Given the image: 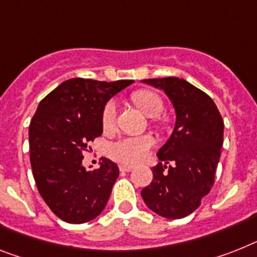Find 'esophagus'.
Returning a JSON list of instances; mask_svg holds the SVG:
<instances>
[{
    "label": "esophagus",
    "mask_w": 257,
    "mask_h": 257,
    "mask_svg": "<svg viewBox=\"0 0 257 257\" xmlns=\"http://www.w3.org/2000/svg\"><path fill=\"white\" fill-rule=\"evenodd\" d=\"M119 169H120V172H131L134 169V167L133 165L122 164V165H119Z\"/></svg>",
    "instance_id": "esophagus-1"
}]
</instances>
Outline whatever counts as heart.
Listing matches in <instances>:
<instances>
[{"mask_svg":"<svg viewBox=\"0 0 257 257\" xmlns=\"http://www.w3.org/2000/svg\"><path fill=\"white\" fill-rule=\"evenodd\" d=\"M134 103L147 116H158L163 111V101L158 94L148 90H141L133 94ZM116 102L109 101L102 110V127L106 131L113 130L116 120ZM155 139L151 135L141 137H123L111 142L107 146V155L115 162L123 164H137L147 158L148 152L154 147Z\"/></svg>","mask_w":257,"mask_h":257,"instance_id":"obj_1","label":"heart"}]
</instances>
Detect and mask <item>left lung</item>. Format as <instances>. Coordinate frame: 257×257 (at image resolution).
Masks as SVG:
<instances>
[{
	"mask_svg": "<svg viewBox=\"0 0 257 257\" xmlns=\"http://www.w3.org/2000/svg\"><path fill=\"white\" fill-rule=\"evenodd\" d=\"M142 82L163 90L176 113L173 131L159 150L160 163L152 168L154 180L142 189V198L160 217L179 219L192 214L211 190L223 144V119L213 99L184 78ZM168 162L174 165L167 169Z\"/></svg>",
	"mask_w": 257,
	"mask_h": 257,
	"instance_id": "obj_1",
	"label": "left lung"
}]
</instances>
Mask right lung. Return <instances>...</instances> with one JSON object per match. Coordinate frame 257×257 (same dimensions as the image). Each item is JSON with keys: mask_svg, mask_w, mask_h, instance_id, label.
I'll return each instance as SVG.
<instances>
[{"mask_svg": "<svg viewBox=\"0 0 257 257\" xmlns=\"http://www.w3.org/2000/svg\"><path fill=\"white\" fill-rule=\"evenodd\" d=\"M133 82L69 78L38 106L29 127L30 163L40 196L64 222L94 219L109 201L118 165L102 158L98 169L86 171L82 152L102 134L107 101Z\"/></svg>", "mask_w": 257, "mask_h": 257, "instance_id": "add662e5", "label": "right lung"}]
</instances>
